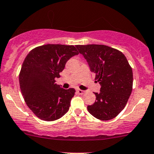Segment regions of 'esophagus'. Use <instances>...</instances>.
<instances>
[{"label": "esophagus", "mask_w": 154, "mask_h": 154, "mask_svg": "<svg viewBox=\"0 0 154 154\" xmlns=\"http://www.w3.org/2000/svg\"><path fill=\"white\" fill-rule=\"evenodd\" d=\"M76 91H77V92L79 93V94H84V93H85V91L82 90V89H77Z\"/></svg>", "instance_id": "obj_1"}]
</instances>
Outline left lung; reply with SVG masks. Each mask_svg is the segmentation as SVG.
I'll list each match as a JSON object with an SVG mask.
<instances>
[{
    "mask_svg": "<svg viewBox=\"0 0 154 154\" xmlns=\"http://www.w3.org/2000/svg\"><path fill=\"white\" fill-rule=\"evenodd\" d=\"M75 47L101 86L100 92H94L95 103L87 106L88 111L100 120L115 118L124 108L132 90V70L127 58L120 51L105 45Z\"/></svg>",
    "mask_w": 154,
    "mask_h": 154,
    "instance_id": "obj_1",
    "label": "left lung"
}]
</instances>
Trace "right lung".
I'll use <instances>...</instances> for the list:
<instances>
[{"instance_id": "obj_1", "label": "right lung", "mask_w": 154, "mask_h": 154, "mask_svg": "<svg viewBox=\"0 0 154 154\" xmlns=\"http://www.w3.org/2000/svg\"><path fill=\"white\" fill-rule=\"evenodd\" d=\"M74 46L46 44L27 55L20 70V89L26 104L40 119L57 120L68 111L75 89L55 83L68 60L79 54Z\"/></svg>"}]
</instances>
